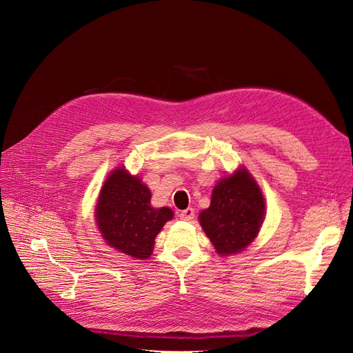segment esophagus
Returning a JSON list of instances; mask_svg holds the SVG:
<instances>
[{
  "mask_svg": "<svg viewBox=\"0 0 353 353\" xmlns=\"http://www.w3.org/2000/svg\"><path fill=\"white\" fill-rule=\"evenodd\" d=\"M180 219L181 220H193L194 219V209H192V208H189V209H186V210H183V212H180Z\"/></svg>",
  "mask_w": 353,
  "mask_h": 353,
  "instance_id": "esophagus-1",
  "label": "esophagus"
}]
</instances>
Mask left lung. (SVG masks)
Here are the masks:
<instances>
[{
	"mask_svg": "<svg viewBox=\"0 0 353 353\" xmlns=\"http://www.w3.org/2000/svg\"><path fill=\"white\" fill-rule=\"evenodd\" d=\"M265 199L252 174L242 167L221 179L213 189L209 209L199 220L220 256L245 250L265 219Z\"/></svg>",
	"mask_w": 353,
	"mask_h": 353,
	"instance_id": "left-lung-1",
	"label": "left lung"
}]
</instances>
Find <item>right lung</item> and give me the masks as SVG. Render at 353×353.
Instances as JSON below:
<instances>
[{
	"label": "right lung",
	"instance_id": "add662e5",
	"mask_svg": "<svg viewBox=\"0 0 353 353\" xmlns=\"http://www.w3.org/2000/svg\"><path fill=\"white\" fill-rule=\"evenodd\" d=\"M152 192L124 167L110 173L96 206V221L105 242L134 259L150 257L154 239L173 219L169 208H152Z\"/></svg>",
	"mask_w": 353,
	"mask_h": 353
}]
</instances>
